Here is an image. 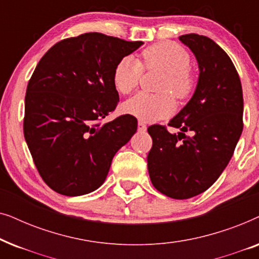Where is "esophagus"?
<instances>
[{"instance_id": "1", "label": "esophagus", "mask_w": 259, "mask_h": 259, "mask_svg": "<svg viewBox=\"0 0 259 259\" xmlns=\"http://www.w3.org/2000/svg\"><path fill=\"white\" fill-rule=\"evenodd\" d=\"M146 125H145V122H143V121H139L138 122V130L140 131V132H145V131H146Z\"/></svg>"}]
</instances>
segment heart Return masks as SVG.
I'll return each instance as SVG.
<instances>
[{
    "mask_svg": "<svg viewBox=\"0 0 259 259\" xmlns=\"http://www.w3.org/2000/svg\"><path fill=\"white\" fill-rule=\"evenodd\" d=\"M190 54L175 42H160L145 48L139 61L132 56L120 59L113 70V84L121 94H130L139 86L144 70L162 73L157 90L161 93H139L122 106L126 114L143 121L167 118L175 111V101L185 100L194 90V76L190 70Z\"/></svg>",
    "mask_w": 259,
    "mask_h": 259,
    "instance_id": "1",
    "label": "heart"
}]
</instances>
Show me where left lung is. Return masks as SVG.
<instances>
[{
    "instance_id": "obj_1",
    "label": "left lung",
    "mask_w": 259,
    "mask_h": 259,
    "mask_svg": "<svg viewBox=\"0 0 259 259\" xmlns=\"http://www.w3.org/2000/svg\"><path fill=\"white\" fill-rule=\"evenodd\" d=\"M199 66L193 97L168 122L180 128H147L153 145L147 155L151 182L159 192L173 199H189L206 191L228 166L243 131V91L229 55L203 35L179 37ZM185 132H192L186 136Z\"/></svg>"
}]
</instances>
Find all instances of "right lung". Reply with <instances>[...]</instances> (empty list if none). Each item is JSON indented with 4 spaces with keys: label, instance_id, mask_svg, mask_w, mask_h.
Returning a JSON list of instances; mask_svg holds the SVG:
<instances>
[{
    "label": "right lung",
    "instance_id": "1",
    "mask_svg": "<svg viewBox=\"0 0 259 259\" xmlns=\"http://www.w3.org/2000/svg\"><path fill=\"white\" fill-rule=\"evenodd\" d=\"M143 44L84 33L59 41L38 61L27 86L23 134L55 192L74 197L100 187L114 154L137 132L133 115L101 120L119 102L115 65Z\"/></svg>",
    "mask_w": 259,
    "mask_h": 259
}]
</instances>
